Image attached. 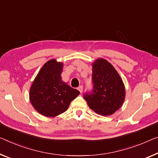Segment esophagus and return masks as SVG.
<instances>
[{
  "label": "esophagus",
  "mask_w": 158,
  "mask_h": 158,
  "mask_svg": "<svg viewBox=\"0 0 158 158\" xmlns=\"http://www.w3.org/2000/svg\"><path fill=\"white\" fill-rule=\"evenodd\" d=\"M78 89V90L80 91V93H81L82 91H83V86H80L78 87V89Z\"/></svg>",
  "instance_id": "1"
}]
</instances>
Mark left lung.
<instances>
[{
	"label": "left lung",
	"instance_id": "1",
	"mask_svg": "<svg viewBox=\"0 0 158 158\" xmlns=\"http://www.w3.org/2000/svg\"><path fill=\"white\" fill-rule=\"evenodd\" d=\"M93 91L84 94V99L94 112L101 116L114 114L122 106L126 89L118 73L110 62L103 58L92 64Z\"/></svg>",
	"mask_w": 158,
	"mask_h": 158
}]
</instances>
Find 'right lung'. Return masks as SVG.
<instances>
[{
  "label": "right lung",
  "instance_id": "obj_1",
  "mask_svg": "<svg viewBox=\"0 0 158 158\" xmlns=\"http://www.w3.org/2000/svg\"><path fill=\"white\" fill-rule=\"evenodd\" d=\"M63 63L52 59L40 70L30 89V101L39 114L55 117L65 112L72 101L80 94L63 81Z\"/></svg>",
  "mask_w": 158,
  "mask_h": 158
}]
</instances>
